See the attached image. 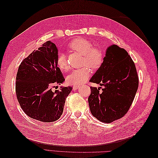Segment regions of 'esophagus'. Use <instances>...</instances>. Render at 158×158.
<instances>
[{"mask_svg":"<svg viewBox=\"0 0 158 158\" xmlns=\"http://www.w3.org/2000/svg\"><path fill=\"white\" fill-rule=\"evenodd\" d=\"M78 88H79V85H74V86H73V89H74V90L77 89Z\"/></svg>","mask_w":158,"mask_h":158,"instance_id":"34e87169","label":"esophagus"}]
</instances>
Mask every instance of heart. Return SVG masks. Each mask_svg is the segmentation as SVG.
<instances>
[{
  "label": "heart",
  "instance_id": "b5f03b06",
  "mask_svg": "<svg viewBox=\"0 0 158 158\" xmlns=\"http://www.w3.org/2000/svg\"><path fill=\"white\" fill-rule=\"evenodd\" d=\"M69 48L75 52L82 55V65H86L90 69L96 70L101 67L103 63V52L98 47H93L89 40L78 38L72 41L69 44ZM56 64L60 70L65 71L68 69V63L63 53H59L56 56ZM91 72L88 67L73 70L66 77V81L70 84L80 85L88 80Z\"/></svg>",
  "mask_w": 158,
  "mask_h": 158
}]
</instances>
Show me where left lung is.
<instances>
[{"mask_svg": "<svg viewBox=\"0 0 158 158\" xmlns=\"http://www.w3.org/2000/svg\"><path fill=\"white\" fill-rule=\"evenodd\" d=\"M89 82L103 86L102 91L90 87V111L99 121L110 123L128 112L139 81L135 64L127 51L113 44L106 49L103 64Z\"/></svg>", "mask_w": 158, "mask_h": 158, "instance_id": "8db88e82", "label": "left lung"}]
</instances>
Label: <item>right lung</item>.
<instances>
[{"instance_id": "obj_1", "label": "right lung", "mask_w": 158, "mask_h": 158, "mask_svg": "<svg viewBox=\"0 0 158 158\" xmlns=\"http://www.w3.org/2000/svg\"><path fill=\"white\" fill-rule=\"evenodd\" d=\"M58 50L48 41L22 60L18 70L16 93L18 101L27 116L41 122H54L63 112L66 99L73 87L51 90L64 82L56 64Z\"/></svg>"}]
</instances>
